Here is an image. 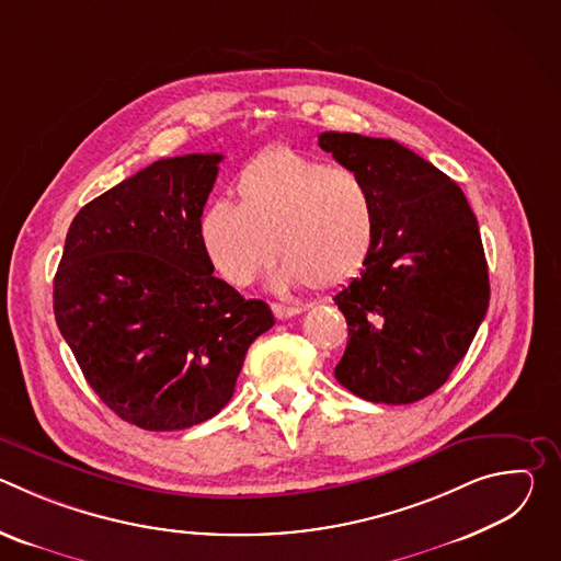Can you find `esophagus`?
Masks as SVG:
<instances>
[{"instance_id": "obj_1", "label": "esophagus", "mask_w": 561, "mask_h": 561, "mask_svg": "<svg viewBox=\"0 0 561 561\" xmlns=\"http://www.w3.org/2000/svg\"><path fill=\"white\" fill-rule=\"evenodd\" d=\"M304 310V306H297V304H273V312L277 319H288V317H295Z\"/></svg>"}]
</instances>
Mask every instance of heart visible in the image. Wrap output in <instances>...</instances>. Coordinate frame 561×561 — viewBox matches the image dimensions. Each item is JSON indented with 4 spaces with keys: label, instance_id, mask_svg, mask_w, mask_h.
I'll return each mask as SVG.
<instances>
[{
    "label": "heart",
    "instance_id": "obj_1",
    "mask_svg": "<svg viewBox=\"0 0 561 561\" xmlns=\"http://www.w3.org/2000/svg\"><path fill=\"white\" fill-rule=\"evenodd\" d=\"M234 188L239 202L215 197L199 217L204 251L232 286H253L277 251L282 290L340 288L368 264L379 215L359 173L275 146L239 169Z\"/></svg>",
    "mask_w": 561,
    "mask_h": 561
}]
</instances>
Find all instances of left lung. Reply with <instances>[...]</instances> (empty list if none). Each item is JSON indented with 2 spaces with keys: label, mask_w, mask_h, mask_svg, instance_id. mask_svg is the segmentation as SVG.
Returning a JSON list of instances; mask_svg holds the SVG:
<instances>
[{
  "label": "left lung",
  "mask_w": 561,
  "mask_h": 561,
  "mask_svg": "<svg viewBox=\"0 0 561 561\" xmlns=\"http://www.w3.org/2000/svg\"><path fill=\"white\" fill-rule=\"evenodd\" d=\"M319 146L370 186L379 234L333 299L348 324L337 381L375 404H413L466 355L489 310L482 234L461 188L394 139L322 133Z\"/></svg>",
  "instance_id": "8db88e82"
}]
</instances>
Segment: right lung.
Segmentation results:
<instances>
[{
	"instance_id": "add662e5",
	"label": "right lung",
	"mask_w": 561,
	"mask_h": 561,
	"mask_svg": "<svg viewBox=\"0 0 561 561\" xmlns=\"http://www.w3.org/2000/svg\"><path fill=\"white\" fill-rule=\"evenodd\" d=\"M217 152L159 159L79 210L53 282L59 333L102 402L144 431L215 417L275 317L213 275L199 217Z\"/></svg>"
}]
</instances>
